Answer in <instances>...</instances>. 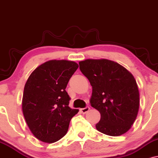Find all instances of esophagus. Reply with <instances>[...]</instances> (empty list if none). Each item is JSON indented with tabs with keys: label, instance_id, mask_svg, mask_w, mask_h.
<instances>
[{
	"label": "esophagus",
	"instance_id": "34e87169",
	"mask_svg": "<svg viewBox=\"0 0 158 158\" xmlns=\"http://www.w3.org/2000/svg\"><path fill=\"white\" fill-rule=\"evenodd\" d=\"M90 108L89 106H86L85 107V108H82L80 109V111H81V113H83V114H86V112H89V110Z\"/></svg>",
	"mask_w": 158,
	"mask_h": 158
}]
</instances>
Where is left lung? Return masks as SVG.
<instances>
[{
  "mask_svg": "<svg viewBox=\"0 0 158 158\" xmlns=\"http://www.w3.org/2000/svg\"><path fill=\"white\" fill-rule=\"evenodd\" d=\"M80 69L92 86L91 106L101 113L97 130L119 136L130 129L138 113L140 94L134 76L107 59L80 61Z\"/></svg>",
  "mask_w": 158,
  "mask_h": 158,
  "instance_id": "obj_1",
  "label": "left lung"
}]
</instances>
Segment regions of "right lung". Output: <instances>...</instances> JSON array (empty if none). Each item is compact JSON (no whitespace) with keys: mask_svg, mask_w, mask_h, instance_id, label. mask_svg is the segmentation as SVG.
<instances>
[{"mask_svg":"<svg viewBox=\"0 0 158 158\" xmlns=\"http://www.w3.org/2000/svg\"><path fill=\"white\" fill-rule=\"evenodd\" d=\"M78 68L74 61L52 60L31 72L24 86L22 110L34 136L44 143H55L67 133L69 122L78 109L69 106L66 91Z\"/></svg>","mask_w":158,"mask_h":158,"instance_id":"add662e5","label":"right lung"}]
</instances>
